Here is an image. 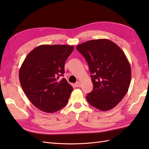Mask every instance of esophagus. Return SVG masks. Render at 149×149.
Listing matches in <instances>:
<instances>
[{"mask_svg":"<svg viewBox=\"0 0 149 149\" xmlns=\"http://www.w3.org/2000/svg\"><path fill=\"white\" fill-rule=\"evenodd\" d=\"M80 85H81V83H80V82H79V81H77L75 83V86L76 87H79Z\"/></svg>","mask_w":149,"mask_h":149,"instance_id":"34e87169","label":"esophagus"}]
</instances>
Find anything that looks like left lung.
Here are the masks:
<instances>
[{"label": "left lung", "mask_w": 149, "mask_h": 149, "mask_svg": "<svg viewBox=\"0 0 149 149\" xmlns=\"http://www.w3.org/2000/svg\"><path fill=\"white\" fill-rule=\"evenodd\" d=\"M86 59L93 89L86 96L91 106L110 110L121 102L131 80V68L124 52L109 39L91 40L76 46Z\"/></svg>", "instance_id": "left-lung-1"}]
</instances>
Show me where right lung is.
<instances>
[{
	"label": "right lung",
	"mask_w": 149,
	"mask_h": 149,
	"mask_svg": "<svg viewBox=\"0 0 149 149\" xmlns=\"http://www.w3.org/2000/svg\"><path fill=\"white\" fill-rule=\"evenodd\" d=\"M73 46L40 45L27 54L19 70V81L34 106L46 113L65 107L73 88L65 78V63Z\"/></svg>",
	"instance_id": "obj_1"
}]
</instances>
